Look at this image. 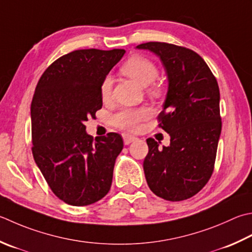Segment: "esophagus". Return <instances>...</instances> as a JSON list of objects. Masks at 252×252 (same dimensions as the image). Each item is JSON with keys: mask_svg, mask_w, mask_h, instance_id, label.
<instances>
[{"mask_svg": "<svg viewBox=\"0 0 252 252\" xmlns=\"http://www.w3.org/2000/svg\"><path fill=\"white\" fill-rule=\"evenodd\" d=\"M136 140V137L132 136V135H127V134H123V142H125L126 145L131 144L132 142H134Z\"/></svg>", "mask_w": 252, "mask_h": 252, "instance_id": "obj_1", "label": "esophagus"}]
</instances>
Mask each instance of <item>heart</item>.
Listing matches in <instances>:
<instances>
[{
	"instance_id": "1",
	"label": "heart",
	"mask_w": 252,
	"mask_h": 252,
	"mask_svg": "<svg viewBox=\"0 0 252 252\" xmlns=\"http://www.w3.org/2000/svg\"><path fill=\"white\" fill-rule=\"evenodd\" d=\"M121 71L125 75L129 76L143 86L151 85L158 77V68L149 59L141 56H134L123 63ZM112 82L110 76L103 78L100 85V95L103 99L110 96ZM151 110L147 107L134 108V109H123L112 116V122L116 126L129 132H135L141 122L149 119Z\"/></svg>"
}]
</instances>
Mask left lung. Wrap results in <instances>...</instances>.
Returning <instances> with one entry per match:
<instances>
[{"mask_svg": "<svg viewBox=\"0 0 252 252\" xmlns=\"http://www.w3.org/2000/svg\"><path fill=\"white\" fill-rule=\"evenodd\" d=\"M155 53L168 77V91L158 116L170 145L147 139L143 162L150 189L167 201L193 196L208 184L214 169L221 131L220 88L213 73L198 53L166 42L136 46Z\"/></svg>", "mask_w": 252, "mask_h": 252, "instance_id": "8db88e82", "label": "left lung"}]
</instances>
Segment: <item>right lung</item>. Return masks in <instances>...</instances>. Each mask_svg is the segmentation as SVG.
Listing matches in <instances>:
<instances>
[{
  "label": "right lung",
  "instance_id": "obj_1",
  "mask_svg": "<svg viewBox=\"0 0 252 252\" xmlns=\"http://www.w3.org/2000/svg\"><path fill=\"white\" fill-rule=\"evenodd\" d=\"M126 50H75L59 58L39 80L31 107L32 155L59 199L84 206L110 190L123 149L118 133L95 140L84 122L102 107L100 85Z\"/></svg>",
  "mask_w": 252,
  "mask_h": 252
}]
</instances>
